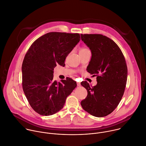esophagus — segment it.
Instances as JSON below:
<instances>
[{
  "mask_svg": "<svg viewBox=\"0 0 146 146\" xmlns=\"http://www.w3.org/2000/svg\"><path fill=\"white\" fill-rule=\"evenodd\" d=\"M77 86H80V82H77Z\"/></svg>",
  "mask_w": 146,
  "mask_h": 146,
  "instance_id": "34e87169",
  "label": "esophagus"
}]
</instances>
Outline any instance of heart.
Here are the masks:
<instances>
[{
    "label": "heart",
    "mask_w": 146,
    "mask_h": 146,
    "mask_svg": "<svg viewBox=\"0 0 146 146\" xmlns=\"http://www.w3.org/2000/svg\"><path fill=\"white\" fill-rule=\"evenodd\" d=\"M87 50H89V49H87L86 48H81L79 50V53H81V52H86V51H87Z\"/></svg>",
    "instance_id": "1"
}]
</instances>
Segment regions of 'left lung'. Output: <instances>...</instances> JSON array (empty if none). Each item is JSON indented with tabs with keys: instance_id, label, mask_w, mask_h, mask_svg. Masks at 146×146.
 Segmentation results:
<instances>
[{
	"instance_id": "1",
	"label": "left lung",
	"mask_w": 146,
	"mask_h": 146,
	"mask_svg": "<svg viewBox=\"0 0 146 146\" xmlns=\"http://www.w3.org/2000/svg\"><path fill=\"white\" fill-rule=\"evenodd\" d=\"M80 36L92 52L87 71L97 76L94 87L86 81L81 82L87 96L80 104L91 115L104 117L118 106L124 94L128 75L126 62L120 48L109 38L96 34Z\"/></svg>"
}]
</instances>
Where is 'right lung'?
Returning a JSON list of instances; mask_svg holds the SVG:
<instances>
[{"label":"right lung","instance_id":"obj_1","mask_svg":"<svg viewBox=\"0 0 146 146\" xmlns=\"http://www.w3.org/2000/svg\"><path fill=\"white\" fill-rule=\"evenodd\" d=\"M78 33L50 32L37 39L28 49L22 66V87L31 107L50 115L60 110L76 87L71 78L53 80L54 68L64 66L66 57L80 41Z\"/></svg>","mask_w":146,"mask_h":146}]
</instances>
